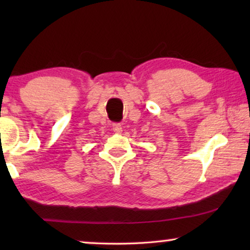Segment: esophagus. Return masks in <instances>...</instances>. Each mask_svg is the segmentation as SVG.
I'll return each instance as SVG.
<instances>
[{
  "label": "esophagus",
  "instance_id": "obj_1",
  "mask_svg": "<svg viewBox=\"0 0 250 250\" xmlns=\"http://www.w3.org/2000/svg\"><path fill=\"white\" fill-rule=\"evenodd\" d=\"M112 129H114L115 133L119 134V133H122L123 131V126L119 124V123H115V124H112Z\"/></svg>",
  "mask_w": 250,
  "mask_h": 250
}]
</instances>
